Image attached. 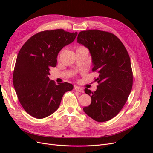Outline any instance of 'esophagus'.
I'll return each instance as SVG.
<instances>
[{"label":"esophagus","mask_w":153,"mask_h":153,"mask_svg":"<svg viewBox=\"0 0 153 153\" xmlns=\"http://www.w3.org/2000/svg\"><path fill=\"white\" fill-rule=\"evenodd\" d=\"M75 90H76V91L80 92H82V93L84 92V90L82 88H81L80 87H78V86H75Z\"/></svg>","instance_id":"obj_1"}]
</instances>
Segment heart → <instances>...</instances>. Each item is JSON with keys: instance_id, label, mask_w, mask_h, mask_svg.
Wrapping results in <instances>:
<instances>
[{"instance_id": "heart-1", "label": "heart", "mask_w": 153, "mask_h": 153, "mask_svg": "<svg viewBox=\"0 0 153 153\" xmlns=\"http://www.w3.org/2000/svg\"><path fill=\"white\" fill-rule=\"evenodd\" d=\"M80 48H81V47H80Z\"/></svg>"}]
</instances>
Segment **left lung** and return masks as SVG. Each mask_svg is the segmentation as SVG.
Wrapping results in <instances>:
<instances>
[{"label": "left lung", "mask_w": 153, "mask_h": 153, "mask_svg": "<svg viewBox=\"0 0 153 153\" xmlns=\"http://www.w3.org/2000/svg\"><path fill=\"white\" fill-rule=\"evenodd\" d=\"M77 42L89 50L93 65L99 76V85L94 92L85 89L91 103L83 108L94 121H107L121 110L130 94L133 73L130 58L120 39L114 34L99 30L80 32Z\"/></svg>", "instance_id": "obj_1"}]
</instances>
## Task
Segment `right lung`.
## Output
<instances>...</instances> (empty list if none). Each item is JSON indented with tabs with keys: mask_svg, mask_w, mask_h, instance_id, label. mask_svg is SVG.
<instances>
[{
	"mask_svg": "<svg viewBox=\"0 0 153 153\" xmlns=\"http://www.w3.org/2000/svg\"><path fill=\"white\" fill-rule=\"evenodd\" d=\"M78 33L63 29L45 30L32 36L18 54L13 81L18 100L31 116L48 117L59 107L64 94L71 91L69 83L50 80V68L57 65L58 53L75 40Z\"/></svg>",
	"mask_w": 153,
	"mask_h": 153,
	"instance_id": "right-lung-1",
	"label": "right lung"
}]
</instances>
